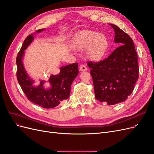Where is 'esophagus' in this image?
I'll return each instance as SVG.
<instances>
[{
  "mask_svg": "<svg viewBox=\"0 0 154 154\" xmlns=\"http://www.w3.org/2000/svg\"><path fill=\"white\" fill-rule=\"evenodd\" d=\"M87 70V67L84 66V65H82V66H80V71L81 72H84V71H86Z\"/></svg>",
  "mask_w": 154,
  "mask_h": 154,
  "instance_id": "34e87169",
  "label": "esophagus"
}]
</instances>
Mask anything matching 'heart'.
Listing matches in <instances>:
<instances>
[{
    "instance_id": "b5f03b06",
    "label": "heart",
    "mask_w": 154,
    "mask_h": 154,
    "mask_svg": "<svg viewBox=\"0 0 154 154\" xmlns=\"http://www.w3.org/2000/svg\"><path fill=\"white\" fill-rule=\"evenodd\" d=\"M72 44L78 50H86L87 57L94 62L103 59L109 48V40L105 34L88 29L76 34Z\"/></svg>"
}]
</instances>
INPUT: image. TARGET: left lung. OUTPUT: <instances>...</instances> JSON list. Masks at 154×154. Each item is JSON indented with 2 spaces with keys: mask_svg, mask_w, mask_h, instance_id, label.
<instances>
[{
  "mask_svg": "<svg viewBox=\"0 0 154 154\" xmlns=\"http://www.w3.org/2000/svg\"><path fill=\"white\" fill-rule=\"evenodd\" d=\"M110 25L115 31L114 42L120 46L103 61L87 63L96 98L108 105L127 100L139 77L137 54L132 39L118 26Z\"/></svg>",
  "mask_w": 154,
  "mask_h": 154,
  "instance_id": "1",
  "label": "left lung"
}]
</instances>
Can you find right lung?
I'll return each instance as SVG.
<instances>
[{"mask_svg": "<svg viewBox=\"0 0 154 154\" xmlns=\"http://www.w3.org/2000/svg\"><path fill=\"white\" fill-rule=\"evenodd\" d=\"M44 30V29H41L36 31L35 34ZM33 34H31L27 37L18 53L16 60L17 78L29 100L43 108L52 109L69 97L71 84L78 74V63H74L61 67L60 73L56 75L51 74L48 82L40 80V83L35 84L23 64L25 50L33 41ZM46 82L48 83V86L46 85Z\"/></svg>", "mask_w": 154, "mask_h": 154, "instance_id": "right-lung-1", "label": "right lung"}]
</instances>
